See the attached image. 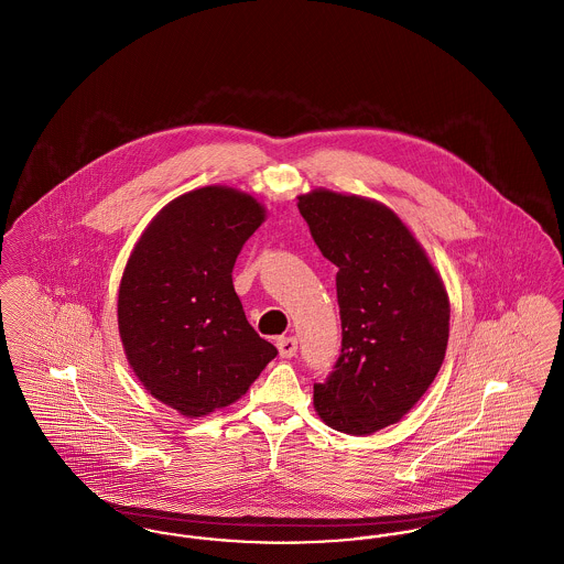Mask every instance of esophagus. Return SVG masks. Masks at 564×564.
Returning <instances> with one entry per match:
<instances>
[{
	"label": "esophagus",
	"mask_w": 564,
	"mask_h": 564,
	"mask_svg": "<svg viewBox=\"0 0 564 564\" xmlns=\"http://www.w3.org/2000/svg\"><path fill=\"white\" fill-rule=\"evenodd\" d=\"M276 349H279L281 357L290 359V357H294L295 350H297V340H295L294 336L279 338V340H276Z\"/></svg>",
	"instance_id": "34e87169"
}]
</instances>
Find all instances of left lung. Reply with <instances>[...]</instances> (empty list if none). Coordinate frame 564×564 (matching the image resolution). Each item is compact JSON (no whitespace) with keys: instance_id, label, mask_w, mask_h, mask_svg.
Masks as SVG:
<instances>
[{"instance_id":"1","label":"left lung","mask_w":564,"mask_h":564,"mask_svg":"<svg viewBox=\"0 0 564 564\" xmlns=\"http://www.w3.org/2000/svg\"><path fill=\"white\" fill-rule=\"evenodd\" d=\"M297 209L323 256L338 267L343 350L315 382L323 423L349 435L395 425L442 368L451 300L427 251L400 215L357 194L315 188Z\"/></svg>"}]
</instances>
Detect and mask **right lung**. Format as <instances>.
Here are the masks:
<instances>
[{"mask_svg":"<svg viewBox=\"0 0 564 564\" xmlns=\"http://www.w3.org/2000/svg\"><path fill=\"white\" fill-rule=\"evenodd\" d=\"M267 219L251 194L189 189L148 224L120 279L118 332L145 391L186 419L241 400L276 357L232 285L245 241Z\"/></svg>","mask_w":564,"mask_h":564,"instance_id":"1","label":"right lung"}]
</instances>
